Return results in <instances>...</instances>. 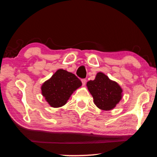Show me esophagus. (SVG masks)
Returning <instances> with one entry per match:
<instances>
[{"instance_id": "1", "label": "esophagus", "mask_w": 157, "mask_h": 157, "mask_svg": "<svg viewBox=\"0 0 157 157\" xmlns=\"http://www.w3.org/2000/svg\"><path fill=\"white\" fill-rule=\"evenodd\" d=\"M81 81H82V85H84L86 84V79H81Z\"/></svg>"}]
</instances>
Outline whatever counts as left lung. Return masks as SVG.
Masks as SVG:
<instances>
[{
	"label": "left lung",
	"mask_w": 157,
	"mask_h": 157,
	"mask_svg": "<svg viewBox=\"0 0 157 157\" xmlns=\"http://www.w3.org/2000/svg\"><path fill=\"white\" fill-rule=\"evenodd\" d=\"M86 86L94 98L95 105L102 110L112 109L122 98L121 86L104 73H98L94 80L89 81Z\"/></svg>",
	"instance_id": "left-lung-1"
}]
</instances>
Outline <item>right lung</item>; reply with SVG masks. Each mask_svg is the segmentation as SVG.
I'll return each instance as SVG.
<instances>
[{"label": "right lung", "mask_w": 157, "mask_h": 157, "mask_svg": "<svg viewBox=\"0 0 157 157\" xmlns=\"http://www.w3.org/2000/svg\"><path fill=\"white\" fill-rule=\"evenodd\" d=\"M81 85L80 79L75 75L59 69L42 85V95L51 107H60Z\"/></svg>", "instance_id": "right-lung-1"}]
</instances>
